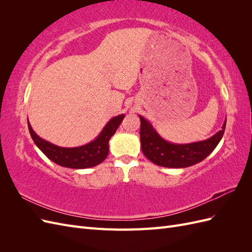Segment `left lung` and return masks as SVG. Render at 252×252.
Masks as SVG:
<instances>
[{
    "label": "left lung",
    "mask_w": 252,
    "mask_h": 252,
    "mask_svg": "<svg viewBox=\"0 0 252 252\" xmlns=\"http://www.w3.org/2000/svg\"><path fill=\"white\" fill-rule=\"evenodd\" d=\"M139 117L141 120L140 139L143 154L152 163L168 168H185L202 162L222 140L226 127L225 120L222 129L207 140L189 144H174L165 141L149 121L142 116Z\"/></svg>",
    "instance_id": "obj_1"
}]
</instances>
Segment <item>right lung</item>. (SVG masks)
<instances>
[{
  "label": "right lung",
  "instance_id": "add662e5",
  "mask_svg": "<svg viewBox=\"0 0 252 252\" xmlns=\"http://www.w3.org/2000/svg\"><path fill=\"white\" fill-rule=\"evenodd\" d=\"M125 118V114H120L112 118L103 128L96 138L88 144L79 147H60L40 138L30 125L28 129L30 135L39 149L52 162L72 169H85L101 164L107 158L109 152V140L117 131L118 127Z\"/></svg>",
  "mask_w": 252,
  "mask_h": 252
}]
</instances>
